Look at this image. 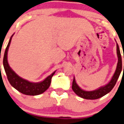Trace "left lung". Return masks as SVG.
<instances>
[{"label":"left lung","mask_w":124,"mask_h":124,"mask_svg":"<svg viewBox=\"0 0 124 124\" xmlns=\"http://www.w3.org/2000/svg\"><path fill=\"white\" fill-rule=\"evenodd\" d=\"M117 54L118 57V63L117 65V68L115 70V73L112 76V79L110 81L108 84L103 86H101L98 89L93 90V91H85L80 88L78 86V84L76 82L75 78L74 77L73 81H72V89L74 91V92L76 93L78 96L80 97L85 98L87 100H96L102 97L107 93H108L115 86V84L117 83V79H118V77L120 76L122 71V57L120 54V48L118 46V45L117 43Z\"/></svg>","instance_id":"8db88e82"}]
</instances>
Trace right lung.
Returning <instances> with one entry per match:
<instances>
[{"mask_svg":"<svg viewBox=\"0 0 124 124\" xmlns=\"http://www.w3.org/2000/svg\"><path fill=\"white\" fill-rule=\"evenodd\" d=\"M13 35L14 34L11 36V38L9 39L8 45L5 50L4 59H3V65H4V70L7 75L8 81L12 87H14L16 89H17V91L24 94L36 96L41 94L49 88L52 78L54 74L55 73V71H54L52 74L45 78L43 81L39 83L30 82L19 76L9 66L8 61H7V52H8V50H9V47L11 44V39Z\"/></svg>","mask_w":124,"mask_h":124,"instance_id":"right-lung-1","label":"right lung"}]
</instances>
